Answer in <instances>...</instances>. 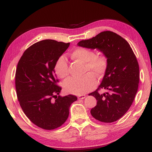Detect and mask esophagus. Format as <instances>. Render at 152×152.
Returning <instances> with one entry per match:
<instances>
[{"instance_id": "34e87169", "label": "esophagus", "mask_w": 152, "mask_h": 152, "mask_svg": "<svg viewBox=\"0 0 152 152\" xmlns=\"http://www.w3.org/2000/svg\"><path fill=\"white\" fill-rule=\"evenodd\" d=\"M86 97V95H80V96H78V99H84Z\"/></svg>"}]
</instances>
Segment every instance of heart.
Segmentation results:
<instances>
[{
	"label": "heart",
	"mask_w": 152,
	"mask_h": 152,
	"mask_svg": "<svg viewBox=\"0 0 152 152\" xmlns=\"http://www.w3.org/2000/svg\"><path fill=\"white\" fill-rule=\"evenodd\" d=\"M72 57L86 63V72L90 71L82 77H70L63 83L66 92L76 95H82L89 92L96 87L98 77L103 76L108 66L106 56L96 55L94 51L85 48H78L72 52ZM54 71L60 78H65L69 75L67 60L64 55L58 58L54 65Z\"/></svg>",
	"instance_id": "heart-1"
}]
</instances>
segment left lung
Listing matches in <instances>:
<instances>
[{
  "label": "left lung",
  "instance_id": "left-lung-1",
  "mask_svg": "<svg viewBox=\"0 0 152 152\" xmlns=\"http://www.w3.org/2000/svg\"><path fill=\"white\" fill-rule=\"evenodd\" d=\"M77 45L102 52L108 66L98 89L89 95L97 100L91 110L93 117L102 122L118 121L128 111L135 97L139 83V66L136 56L124 38L111 31H104L95 37L80 41ZM101 88L107 90L99 94Z\"/></svg>",
  "mask_w": 152,
  "mask_h": 152
}]
</instances>
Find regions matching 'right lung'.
Masks as SVG:
<instances>
[{
    "instance_id": "add662e5",
    "label": "right lung",
    "mask_w": 152,
    "mask_h": 152,
    "mask_svg": "<svg viewBox=\"0 0 152 152\" xmlns=\"http://www.w3.org/2000/svg\"><path fill=\"white\" fill-rule=\"evenodd\" d=\"M70 43L45 39L24 51L17 64L15 88L24 114L35 125L51 130L64 124L75 95H59L61 87L54 75V65Z\"/></svg>"
}]
</instances>
